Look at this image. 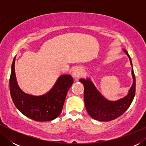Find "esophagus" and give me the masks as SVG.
<instances>
[{
    "label": "esophagus",
    "instance_id": "1",
    "mask_svg": "<svg viewBox=\"0 0 146 146\" xmlns=\"http://www.w3.org/2000/svg\"><path fill=\"white\" fill-rule=\"evenodd\" d=\"M82 74V69L80 67H76L74 69L73 72H72V75L73 76L76 78H79L80 76Z\"/></svg>",
    "mask_w": 146,
    "mask_h": 146
}]
</instances>
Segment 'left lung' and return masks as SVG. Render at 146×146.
Returning <instances> with one entry per match:
<instances>
[{"label": "left lung", "mask_w": 146, "mask_h": 146, "mask_svg": "<svg viewBox=\"0 0 146 146\" xmlns=\"http://www.w3.org/2000/svg\"><path fill=\"white\" fill-rule=\"evenodd\" d=\"M123 51L125 52L129 57L131 64V58L128 53L125 50ZM131 72L133 82L128 94L116 102H110L106 100L89 79L86 80L84 79L80 80V82L83 84L84 87V99L86 108L88 114L92 118L103 121L113 120L120 116L127 110L132 102L135 94V78L133 68Z\"/></svg>", "instance_id": "1"}]
</instances>
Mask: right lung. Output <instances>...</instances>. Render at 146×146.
<instances>
[{
	"mask_svg": "<svg viewBox=\"0 0 146 146\" xmlns=\"http://www.w3.org/2000/svg\"><path fill=\"white\" fill-rule=\"evenodd\" d=\"M15 58L11 67L10 92L15 106L22 113L38 121H50L58 116L62 110L68 91L73 84L70 75H62L54 86L44 95L35 96L23 92L17 84L15 71Z\"/></svg>",
	"mask_w": 146,
	"mask_h": 146,
	"instance_id": "1",
	"label": "right lung"
}]
</instances>
